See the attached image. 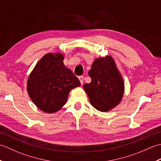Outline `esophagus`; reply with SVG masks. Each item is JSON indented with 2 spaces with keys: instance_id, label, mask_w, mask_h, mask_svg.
<instances>
[{
  "instance_id": "34e87169",
  "label": "esophagus",
  "mask_w": 161,
  "mask_h": 161,
  "mask_svg": "<svg viewBox=\"0 0 161 161\" xmlns=\"http://www.w3.org/2000/svg\"><path fill=\"white\" fill-rule=\"evenodd\" d=\"M79 80H80V83L81 84H83V82H84V77L83 76H80V77H79Z\"/></svg>"
}]
</instances>
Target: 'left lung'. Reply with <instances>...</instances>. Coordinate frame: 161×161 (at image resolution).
Segmentation results:
<instances>
[{"label":"left lung","mask_w":161,"mask_h":161,"mask_svg":"<svg viewBox=\"0 0 161 161\" xmlns=\"http://www.w3.org/2000/svg\"><path fill=\"white\" fill-rule=\"evenodd\" d=\"M88 75L91 82L85 84L83 87L94 108L107 112L120 103L125 82L114 58L107 55L95 59Z\"/></svg>","instance_id":"1"}]
</instances>
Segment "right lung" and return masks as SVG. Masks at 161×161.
<instances>
[{
  "label": "right lung",
  "instance_id": "add662e5",
  "mask_svg": "<svg viewBox=\"0 0 161 161\" xmlns=\"http://www.w3.org/2000/svg\"><path fill=\"white\" fill-rule=\"evenodd\" d=\"M61 53H48L36 64L27 82V91L36 107L47 114L61 110L71 90L80 82L65 66Z\"/></svg>",
  "mask_w": 161,
  "mask_h": 161
}]
</instances>
